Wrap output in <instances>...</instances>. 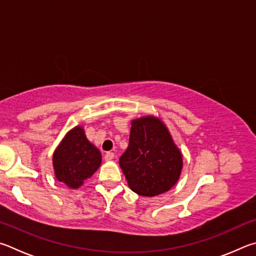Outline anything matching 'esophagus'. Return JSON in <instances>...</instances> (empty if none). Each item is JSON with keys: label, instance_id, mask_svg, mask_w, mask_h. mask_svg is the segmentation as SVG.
Returning <instances> with one entry per match:
<instances>
[{"label": "esophagus", "instance_id": "1", "mask_svg": "<svg viewBox=\"0 0 256 256\" xmlns=\"http://www.w3.org/2000/svg\"><path fill=\"white\" fill-rule=\"evenodd\" d=\"M114 158V154L112 153V152H108V153H106L104 155V160H112Z\"/></svg>", "mask_w": 256, "mask_h": 256}]
</instances>
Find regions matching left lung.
<instances>
[{
	"label": "left lung",
	"instance_id": "left-lung-1",
	"mask_svg": "<svg viewBox=\"0 0 256 256\" xmlns=\"http://www.w3.org/2000/svg\"><path fill=\"white\" fill-rule=\"evenodd\" d=\"M119 165L134 192L154 196L176 184L182 170V155L162 121L145 116L132 120L129 146Z\"/></svg>",
	"mask_w": 256,
	"mask_h": 256
}]
</instances>
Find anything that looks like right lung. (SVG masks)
Returning a JSON list of instances; mask_svg holds the SVG:
<instances>
[{
  "label": "right lung",
  "mask_w": 256,
  "mask_h": 256,
  "mask_svg": "<svg viewBox=\"0 0 256 256\" xmlns=\"http://www.w3.org/2000/svg\"><path fill=\"white\" fill-rule=\"evenodd\" d=\"M57 180L72 189H78L96 171L102 162L101 153L90 142L80 127L67 134L54 154Z\"/></svg>",
  "instance_id": "right-lung-1"
}]
</instances>
